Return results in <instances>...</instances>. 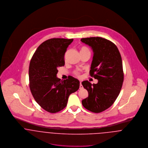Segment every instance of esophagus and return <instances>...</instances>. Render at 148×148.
<instances>
[{
  "mask_svg": "<svg viewBox=\"0 0 148 148\" xmlns=\"http://www.w3.org/2000/svg\"><path fill=\"white\" fill-rule=\"evenodd\" d=\"M83 88V86L82 84V81L80 82V89H82Z\"/></svg>",
  "mask_w": 148,
  "mask_h": 148,
  "instance_id": "obj_1",
  "label": "esophagus"
}]
</instances>
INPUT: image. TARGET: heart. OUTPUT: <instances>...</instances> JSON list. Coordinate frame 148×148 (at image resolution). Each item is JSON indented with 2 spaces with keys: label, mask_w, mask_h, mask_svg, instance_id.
<instances>
[{
  "label": "heart",
  "mask_w": 148,
  "mask_h": 148,
  "mask_svg": "<svg viewBox=\"0 0 148 148\" xmlns=\"http://www.w3.org/2000/svg\"><path fill=\"white\" fill-rule=\"evenodd\" d=\"M89 51V50L86 47H82V48H81L80 51ZM75 73H76L77 75H79V73L76 72Z\"/></svg>",
  "instance_id": "heart-1"
}]
</instances>
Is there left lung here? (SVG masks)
Returning <instances> with one entry per match:
<instances>
[{"label":"left lung","instance_id":"left-lung-1","mask_svg":"<svg viewBox=\"0 0 148 148\" xmlns=\"http://www.w3.org/2000/svg\"><path fill=\"white\" fill-rule=\"evenodd\" d=\"M81 41L93 50L89 73L98 80L97 84H92L88 80L82 82L88 92L82 104L92 112L100 113L112 106L121 89L124 81L121 56L116 45L104 38L91 37Z\"/></svg>","mask_w":148,"mask_h":148}]
</instances>
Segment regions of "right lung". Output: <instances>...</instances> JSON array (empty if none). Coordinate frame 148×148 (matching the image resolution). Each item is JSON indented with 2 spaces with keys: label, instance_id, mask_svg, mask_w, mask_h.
<instances>
[{
  "label": "right lung",
  "instance_id": "add662e5",
  "mask_svg": "<svg viewBox=\"0 0 148 148\" xmlns=\"http://www.w3.org/2000/svg\"><path fill=\"white\" fill-rule=\"evenodd\" d=\"M73 40L53 38L44 42L36 50L29 63L31 93L42 109L52 113L63 110L69 95L80 86L79 81L71 76L63 81L56 77L58 68L64 65V54Z\"/></svg>",
  "mask_w": 148,
  "mask_h": 148
}]
</instances>
